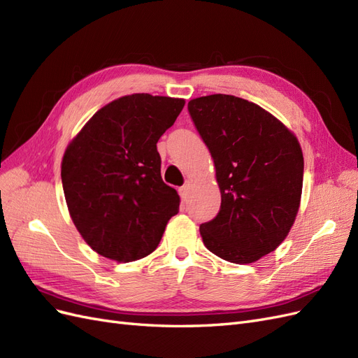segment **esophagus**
Masks as SVG:
<instances>
[{
  "instance_id": "esophagus-1",
  "label": "esophagus",
  "mask_w": 358,
  "mask_h": 358,
  "mask_svg": "<svg viewBox=\"0 0 358 358\" xmlns=\"http://www.w3.org/2000/svg\"><path fill=\"white\" fill-rule=\"evenodd\" d=\"M178 192H180L181 199H182V201H187V198H189V195H190V181H186L185 186H181Z\"/></svg>"
}]
</instances>
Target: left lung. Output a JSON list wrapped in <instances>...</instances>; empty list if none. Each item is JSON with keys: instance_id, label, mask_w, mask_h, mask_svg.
I'll use <instances>...</instances> for the list:
<instances>
[{"instance_id": "8db88e82", "label": "left lung", "mask_w": 358, "mask_h": 358, "mask_svg": "<svg viewBox=\"0 0 358 358\" xmlns=\"http://www.w3.org/2000/svg\"><path fill=\"white\" fill-rule=\"evenodd\" d=\"M187 108L211 152L222 196L217 216L199 227L202 241L224 261H258L280 246L297 217L300 142L270 112L236 96L192 99Z\"/></svg>"}]
</instances>
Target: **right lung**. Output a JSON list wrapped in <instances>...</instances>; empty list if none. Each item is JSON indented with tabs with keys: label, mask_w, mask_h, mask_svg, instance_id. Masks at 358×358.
<instances>
[{
	"label": "right lung",
	"mask_w": 358,
	"mask_h": 358,
	"mask_svg": "<svg viewBox=\"0 0 358 358\" xmlns=\"http://www.w3.org/2000/svg\"><path fill=\"white\" fill-rule=\"evenodd\" d=\"M185 99L138 93L99 109L70 141L61 181L70 217L101 257L130 262L155 252L180 208L160 173L157 141Z\"/></svg>",
	"instance_id": "right-lung-1"
}]
</instances>
